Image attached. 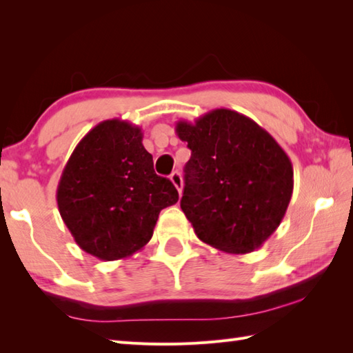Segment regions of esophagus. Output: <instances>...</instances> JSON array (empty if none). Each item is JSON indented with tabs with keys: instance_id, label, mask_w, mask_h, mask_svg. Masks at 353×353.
<instances>
[{
	"instance_id": "34e87169",
	"label": "esophagus",
	"mask_w": 353,
	"mask_h": 353,
	"mask_svg": "<svg viewBox=\"0 0 353 353\" xmlns=\"http://www.w3.org/2000/svg\"><path fill=\"white\" fill-rule=\"evenodd\" d=\"M170 181H172V184H174V185L176 187V190H178L179 193L183 192V176H181V174H179L178 170L172 172V175H170Z\"/></svg>"
}]
</instances>
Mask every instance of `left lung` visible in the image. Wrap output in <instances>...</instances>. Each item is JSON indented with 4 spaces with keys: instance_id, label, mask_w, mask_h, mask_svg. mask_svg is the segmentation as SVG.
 Returning a JSON list of instances; mask_svg holds the SVG:
<instances>
[{
    "instance_id": "1",
    "label": "left lung",
    "mask_w": 353,
    "mask_h": 353,
    "mask_svg": "<svg viewBox=\"0 0 353 353\" xmlns=\"http://www.w3.org/2000/svg\"><path fill=\"white\" fill-rule=\"evenodd\" d=\"M187 142L181 210L194 234L228 254L260 248L284 219L293 193V166L268 131L248 116L216 108L194 123L179 121Z\"/></svg>"
}]
</instances>
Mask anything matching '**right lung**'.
<instances>
[{
    "instance_id": "obj_1",
    "label": "right lung",
    "mask_w": 353,
    "mask_h": 353,
    "mask_svg": "<svg viewBox=\"0 0 353 353\" xmlns=\"http://www.w3.org/2000/svg\"><path fill=\"white\" fill-rule=\"evenodd\" d=\"M142 130L121 119L98 123L77 145L57 187L60 216L84 252L127 258L151 240L160 211L178 202L154 172Z\"/></svg>"
}]
</instances>
